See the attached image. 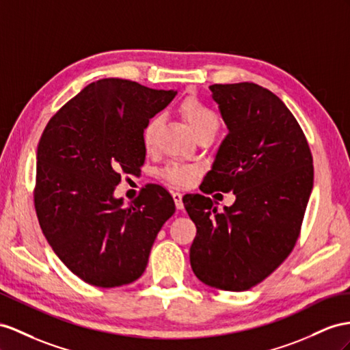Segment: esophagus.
I'll return each mask as SVG.
<instances>
[{
    "label": "esophagus",
    "instance_id": "esophagus-1",
    "mask_svg": "<svg viewBox=\"0 0 350 350\" xmlns=\"http://www.w3.org/2000/svg\"><path fill=\"white\" fill-rule=\"evenodd\" d=\"M182 193L180 192H173V200H174V204H176V207H177V210H182L183 208V201H182Z\"/></svg>",
    "mask_w": 350,
    "mask_h": 350
}]
</instances>
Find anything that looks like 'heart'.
I'll return each mask as SVG.
<instances>
[{"mask_svg":"<svg viewBox=\"0 0 350 350\" xmlns=\"http://www.w3.org/2000/svg\"><path fill=\"white\" fill-rule=\"evenodd\" d=\"M180 113L186 120L189 129L195 134L196 137L201 136L204 133H213L216 134L219 130V118L217 115L214 113L207 105H204L201 100L195 97L185 98L180 105ZM161 125L159 116H152V118L145 124L142 131V142L143 146L146 150H152L155 146V136L157 131ZM198 170L192 165H185V164H168L163 170V177L167 182L183 186L191 183Z\"/></svg>","mask_w":350,"mask_h":350,"instance_id":"1","label":"heart"}]
</instances>
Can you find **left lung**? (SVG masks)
I'll list each match as a JSON object with an SVG mask.
<instances>
[{
    "label": "left lung",
    "instance_id": "8db88e82",
    "mask_svg": "<svg viewBox=\"0 0 350 350\" xmlns=\"http://www.w3.org/2000/svg\"><path fill=\"white\" fill-rule=\"evenodd\" d=\"M210 90L228 136L200 189L234 192L237 200L217 213L208 196H183L196 226L191 266L214 288L245 291L294 248L313 187V161L299 122L267 88L238 83Z\"/></svg>",
    "mask_w": 350,
    "mask_h": 350
}]
</instances>
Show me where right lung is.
<instances>
[{"mask_svg": "<svg viewBox=\"0 0 350 350\" xmlns=\"http://www.w3.org/2000/svg\"><path fill=\"white\" fill-rule=\"evenodd\" d=\"M176 94L98 79L62 106L42 133L33 195L40 226L53 252L87 284L112 288L136 281L176 211L159 185L146 186L127 207L113 196L121 174H136L145 163V124Z\"/></svg>", "mask_w": 350, "mask_h": 350, "instance_id": "right-lung-1", "label": "right lung"}]
</instances>
